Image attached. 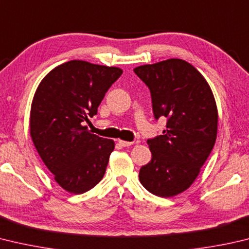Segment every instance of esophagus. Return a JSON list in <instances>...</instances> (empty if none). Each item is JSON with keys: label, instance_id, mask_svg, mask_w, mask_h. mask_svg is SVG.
<instances>
[{"label": "esophagus", "instance_id": "1", "mask_svg": "<svg viewBox=\"0 0 249 249\" xmlns=\"http://www.w3.org/2000/svg\"><path fill=\"white\" fill-rule=\"evenodd\" d=\"M119 144L120 146H122V147H129V146H132L133 144V142H125V140H119Z\"/></svg>", "mask_w": 249, "mask_h": 249}]
</instances>
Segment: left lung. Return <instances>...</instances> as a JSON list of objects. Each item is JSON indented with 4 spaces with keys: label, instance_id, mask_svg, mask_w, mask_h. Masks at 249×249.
I'll return each instance as SVG.
<instances>
[{
    "label": "left lung",
    "instance_id": "obj_1",
    "mask_svg": "<svg viewBox=\"0 0 249 249\" xmlns=\"http://www.w3.org/2000/svg\"><path fill=\"white\" fill-rule=\"evenodd\" d=\"M150 89L156 120L168 119L163 135L148 140L151 161L139 180L148 192L173 197L191 186L211 153L218 132V109L205 77L180 58L134 69Z\"/></svg>",
    "mask_w": 249,
    "mask_h": 249
}]
</instances>
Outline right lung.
<instances>
[{"mask_svg": "<svg viewBox=\"0 0 249 249\" xmlns=\"http://www.w3.org/2000/svg\"><path fill=\"white\" fill-rule=\"evenodd\" d=\"M123 71L73 60L39 84L31 103L30 136L55 182L71 194L90 191L102 179L115 143L89 132L84 122Z\"/></svg>", "mask_w": 249, "mask_h": 249, "instance_id": "1", "label": "right lung"}]
</instances>
